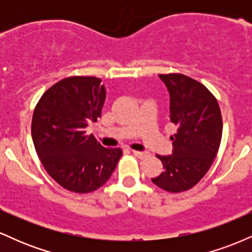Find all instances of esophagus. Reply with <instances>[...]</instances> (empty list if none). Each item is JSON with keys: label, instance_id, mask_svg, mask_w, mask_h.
<instances>
[{"label": "esophagus", "instance_id": "1", "mask_svg": "<svg viewBox=\"0 0 252 252\" xmlns=\"http://www.w3.org/2000/svg\"><path fill=\"white\" fill-rule=\"evenodd\" d=\"M132 154H134L136 158H141V160H144V158H149L150 154L149 153H146V152H137V150H132Z\"/></svg>", "mask_w": 252, "mask_h": 252}]
</instances>
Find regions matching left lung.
Segmentation results:
<instances>
[{"label": "left lung", "mask_w": 252, "mask_h": 252, "mask_svg": "<svg viewBox=\"0 0 252 252\" xmlns=\"http://www.w3.org/2000/svg\"><path fill=\"white\" fill-rule=\"evenodd\" d=\"M170 94L169 121L176 126L172 155H156L164 170L152 179L158 187L180 193L194 187L209 172L220 146L222 118L212 92L181 73L158 74Z\"/></svg>", "instance_id": "left-lung-1"}]
</instances>
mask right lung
Wrapping results in <instances>:
<instances>
[{
    "label": "right lung",
    "instance_id": "1",
    "mask_svg": "<svg viewBox=\"0 0 252 252\" xmlns=\"http://www.w3.org/2000/svg\"><path fill=\"white\" fill-rule=\"evenodd\" d=\"M96 77L63 78L46 90L32 118V138L43 168L70 192L102 187L116 168L121 148H104L86 126L102 116L105 88Z\"/></svg>",
    "mask_w": 252,
    "mask_h": 252
}]
</instances>
